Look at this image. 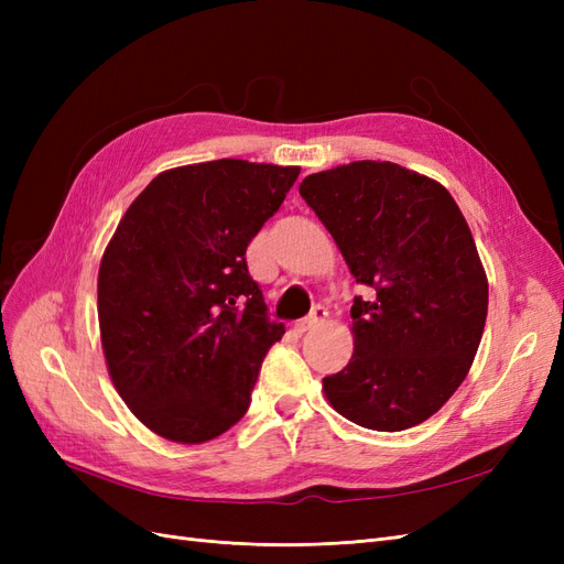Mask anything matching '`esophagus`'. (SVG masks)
<instances>
[{
  "instance_id": "1",
  "label": "esophagus",
  "mask_w": 564,
  "mask_h": 564,
  "mask_svg": "<svg viewBox=\"0 0 564 564\" xmlns=\"http://www.w3.org/2000/svg\"><path fill=\"white\" fill-rule=\"evenodd\" d=\"M329 317V313H327V308H324V305H317V308H313V313L305 317V319H299V322H294L292 324V332L294 334H305V332H311V329H315V327H319V324Z\"/></svg>"
}]
</instances>
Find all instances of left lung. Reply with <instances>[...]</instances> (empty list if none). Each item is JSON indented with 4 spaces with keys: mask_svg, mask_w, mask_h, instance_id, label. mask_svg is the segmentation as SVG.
<instances>
[{
    "mask_svg": "<svg viewBox=\"0 0 564 564\" xmlns=\"http://www.w3.org/2000/svg\"><path fill=\"white\" fill-rule=\"evenodd\" d=\"M301 197L371 299L350 308L352 357L322 390L340 416L398 433L431 419L468 377L489 284L458 204L442 183L392 162L305 176Z\"/></svg>",
    "mask_w": 564,
    "mask_h": 564,
    "instance_id": "obj_1",
    "label": "left lung"
}]
</instances>
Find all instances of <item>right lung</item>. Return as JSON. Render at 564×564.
Wrapping results in <instances>:
<instances>
[{
  "label": "right lung",
  "mask_w": 564,
  "mask_h": 564,
  "mask_svg": "<svg viewBox=\"0 0 564 564\" xmlns=\"http://www.w3.org/2000/svg\"><path fill=\"white\" fill-rule=\"evenodd\" d=\"M301 166L214 160L166 169L131 202L98 268L108 373L155 435L202 445L245 416L268 348L247 247Z\"/></svg>",
  "instance_id": "add662e5"
}]
</instances>
